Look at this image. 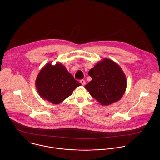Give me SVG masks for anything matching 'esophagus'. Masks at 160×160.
<instances>
[{
    "instance_id": "obj_1",
    "label": "esophagus",
    "mask_w": 160,
    "mask_h": 160,
    "mask_svg": "<svg viewBox=\"0 0 160 160\" xmlns=\"http://www.w3.org/2000/svg\"><path fill=\"white\" fill-rule=\"evenodd\" d=\"M80 82L81 83V84H82V86H84V85L86 84V81H85L84 79L81 80V81H80Z\"/></svg>"
}]
</instances>
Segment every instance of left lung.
I'll list each match as a JSON object with an SVG mask.
<instances>
[{"label":"left lung","mask_w":160,"mask_h":160,"mask_svg":"<svg viewBox=\"0 0 160 160\" xmlns=\"http://www.w3.org/2000/svg\"><path fill=\"white\" fill-rule=\"evenodd\" d=\"M92 81L85 88L102 105H109L119 100L127 87L126 75L114 61L103 58L88 72Z\"/></svg>","instance_id":"obj_1"}]
</instances>
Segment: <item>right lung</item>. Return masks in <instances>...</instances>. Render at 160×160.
Instances as JSON below:
<instances>
[{
    "mask_svg": "<svg viewBox=\"0 0 160 160\" xmlns=\"http://www.w3.org/2000/svg\"><path fill=\"white\" fill-rule=\"evenodd\" d=\"M79 86L81 83L74 79L60 62L55 65L51 62L46 64L36 79V87L39 95L53 104L62 102Z\"/></svg>",
    "mask_w": 160,
    "mask_h": 160,
    "instance_id": "add662e5",
    "label": "right lung"
}]
</instances>
